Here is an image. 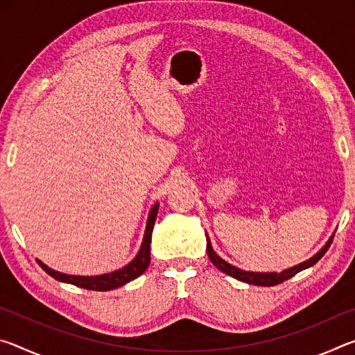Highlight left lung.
I'll return each mask as SVG.
<instances>
[{
  "mask_svg": "<svg viewBox=\"0 0 355 355\" xmlns=\"http://www.w3.org/2000/svg\"><path fill=\"white\" fill-rule=\"evenodd\" d=\"M332 239H334V235L330 236L327 239V243L324 244L322 248L318 250L313 257H310L309 260L299 263V264H296V266H293V268L284 269V271H282V272H252V271H244V269H239L236 266H233V264L227 263L224 258H220L218 254H216L214 249H213V245H211V241H209L208 235H207V252H208V258H209V260H211V263L214 264V266L218 268L219 271L224 272V274L232 275L233 279L245 282V284H249V285L274 286V285L282 284V282H284V280L291 279L293 275H296L297 272L304 271V269L313 266L316 261H320L321 258H322V255L326 254L327 249L330 248V244H332Z\"/></svg>",
  "mask_w": 355,
  "mask_h": 355,
  "instance_id": "1",
  "label": "left lung"
}]
</instances>
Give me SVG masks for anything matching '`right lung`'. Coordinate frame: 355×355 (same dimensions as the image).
Returning <instances> with one entry per match:
<instances>
[{
    "mask_svg": "<svg viewBox=\"0 0 355 355\" xmlns=\"http://www.w3.org/2000/svg\"><path fill=\"white\" fill-rule=\"evenodd\" d=\"M158 207L159 203L156 202L152 207L148 213V219H147V225H146V232H144V238H142V244L141 249L137 252V255L131 260L127 266L117 269V271L107 272V274H101V275H71V274H64L55 271V269L48 268L45 263H42L37 260L39 266L44 269V271L51 275L53 279H56L59 282H64V284H70V285H76L80 288H86V290H92V291H110V290H116L119 286H123L128 282L135 280L139 277V275L146 271L150 264V243H152V232H153V225L156 220V214H158Z\"/></svg>",
    "mask_w": 355,
    "mask_h": 355,
    "instance_id": "add662e5",
    "label": "right lung"
}]
</instances>
